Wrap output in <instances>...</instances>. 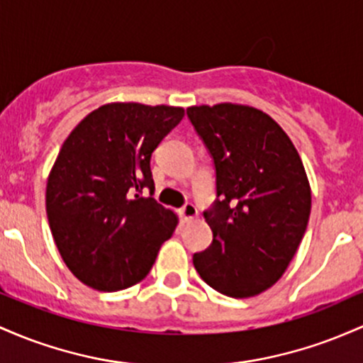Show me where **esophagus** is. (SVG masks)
Segmentation results:
<instances>
[{
  "instance_id": "1",
  "label": "esophagus",
  "mask_w": 363,
  "mask_h": 363,
  "mask_svg": "<svg viewBox=\"0 0 363 363\" xmlns=\"http://www.w3.org/2000/svg\"><path fill=\"white\" fill-rule=\"evenodd\" d=\"M180 216L183 221H192L195 216H197V207L192 202H185V206L180 209Z\"/></svg>"
}]
</instances>
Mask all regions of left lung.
<instances>
[{
	"label": "left lung",
	"mask_w": 363,
	"mask_h": 363,
	"mask_svg": "<svg viewBox=\"0 0 363 363\" xmlns=\"http://www.w3.org/2000/svg\"><path fill=\"white\" fill-rule=\"evenodd\" d=\"M216 168L203 213L213 243L194 254L201 278L223 295L266 291L286 271L311 216V185L284 130L260 109L223 103L186 109Z\"/></svg>",
	"instance_id": "obj_1"
}]
</instances>
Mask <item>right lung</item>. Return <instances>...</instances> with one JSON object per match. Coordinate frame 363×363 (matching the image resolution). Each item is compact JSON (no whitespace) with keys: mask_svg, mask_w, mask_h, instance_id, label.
Masks as SVG:
<instances>
[{"mask_svg":"<svg viewBox=\"0 0 363 363\" xmlns=\"http://www.w3.org/2000/svg\"><path fill=\"white\" fill-rule=\"evenodd\" d=\"M183 108L111 103L94 109L61 145L46 186L52 238L67 267L99 291L149 274L178 218L152 197L150 156Z\"/></svg>","mask_w":363,"mask_h":363,"instance_id":"obj_1","label":"right lung"}]
</instances>
